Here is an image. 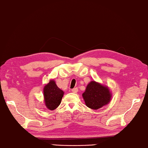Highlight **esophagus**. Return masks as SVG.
Here are the masks:
<instances>
[{
	"mask_svg": "<svg viewBox=\"0 0 148 148\" xmlns=\"http://www.w3.org/2000/svg\"><path fill=\"white\" fill-rule=\"evenodd\" d=\"M71 91H72V92H73V93H77L78 92V88H74L71 90Z\"/></svg>",
	"mask_w": 148,
	"mask_h": 148,
	"instance_id": "34e87169",
	"label": "esophagus"
}]
</instances>
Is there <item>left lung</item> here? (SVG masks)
<instances>
[{"label": "left lung", "instance_id": "left-lung-1", "mask_svg": "<svg viewBox=\"0 0 148 148\" xmlns=\"http://www.w3.org/2000/svg\"><path fill=\"white\" fill-rule=\"evenodd\" d=\"M82 96L86 106L92 110L99 109L109 103L111 99L109 88L95 81L87 85Z\"/></svg>", "mask_w": 148, "mask_h": 148}]
</instances>
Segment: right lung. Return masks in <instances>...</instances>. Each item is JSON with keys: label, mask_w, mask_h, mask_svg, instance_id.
<instances>
[{"label": "right lung", "mask_w": 148, "mask_h": 148, "mask_svg": "<svg viewBox=\"0 0 148 148\" xmlns=\"http://www.w3.org/2000/svg\"><path fill=\"white\" fill-rule=\"evenodd\" d=\"M64 92L59 88L54 80H50L44 88L45 104L47 109L54 110L60 104Z\"/></svg>", "instance_id": "right-lung-1"}]
</instances>
